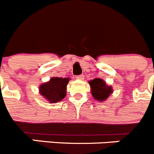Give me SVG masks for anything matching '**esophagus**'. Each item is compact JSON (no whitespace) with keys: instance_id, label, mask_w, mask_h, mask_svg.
<instances>
[{"instance_id":"esophagus-1","label":"esophagus","mask_w":154,"mask_h":154,"mask_svg":"<svg viewBox=\"0 0 154 154\" xmlns=\"http://www.w3.org/2000/svg\"><path fill=\"white\" fill-rule=\"evenodd\" d=\"M75 79L77 80H82L83 79H84V75H78V76H76Z\"/></svg>"}]
</instances>
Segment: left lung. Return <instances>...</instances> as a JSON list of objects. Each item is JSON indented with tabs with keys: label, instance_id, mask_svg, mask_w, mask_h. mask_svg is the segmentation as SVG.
<instances>
[{
	"label": "left lung",
	"instance_id": "obj_1",
	"mask_svg": "<svg viewBox=\"0 0 154 154\" xmlns=\"http://www.w3.org/2000/svg\"><path fill=\"white\" fill-rule=\"evenodd\" d=\"M88 83L92 97L97 101H105L113 92L112 86L106 85V82L101 79H94L89 81Z\"/></svg>",
	"mask_w": 154,
	"mask_h": 154
}]
</instances>
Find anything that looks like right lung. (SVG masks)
<instances>
[{
	"label": "right lung",
	"mask_w": 154,
	"mask_h": 154,
	"mask_svg": "<svg viewBox=\"0 0 154 154\" xmlns=\"http://www.w3.org/2000/svg\"><path fill=\"white\" fill-rule=\"evenodd\" d=\"M71 79L53 77L39 86V93L50 103H56L66 96V87Z\"/></svg>",
	"instance_id": "1"
}]
</instances>
